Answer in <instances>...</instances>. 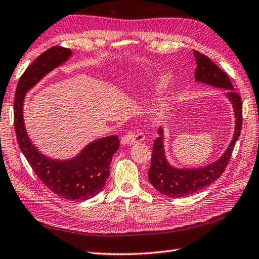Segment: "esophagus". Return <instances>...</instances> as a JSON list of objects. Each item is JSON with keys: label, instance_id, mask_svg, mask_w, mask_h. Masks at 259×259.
<instances>
[{"label": "esophagus", "instance_id": "obj_1", "mask_svg": "<svg viewBox=\"0 0 259 259\" xmlns=\"http://www.w3.org/2000/svg\"><path fill=\"white\" fill-rule=\"evenodd\" d=\"M145 140L143 133H127L124 135L120 140V143L123 145H134L135 143H141Z\"/></svg>", "mask_w": 259, "mask_h": 259}]
</instances>
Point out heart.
<instances>
[{"label": "heart", "mask_w": 259, "mask_h": 259, "mask_svg": "<svg viewBox=\"0 0 259 259\" xmlns=\"http://www.w3.org/2000/svg\"><path fill=\"white\" fill-rule=\"evenodd\" d=\"M170 81H171V76L167 75V73H163V75L157 76L152 80V83H151L152 91L154 93H161L164 91V89H166L168 85H170ZM166 108H167L166 105H163V106L156 109L155 116L157 119L164 117V115L166 113Z\"/></svg>", "instance_id": "1"}]
</instances>
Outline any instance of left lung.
<instances>
[{
  "instance_id": "left-lung-1",
  "label": "left lung",
  "mask_w": 259,
  "mask_h": 259,
  "mask_svg": "<svg viewBox=\"0 0 259 259\" xmlns=\"http://www.w3.org/2000/svg\"><path fill=\"white\" fill-rule=\"evenodd\" d=\"M196 61L194 79L198 83L211 86L213 88L225 89V97L233 106L235 115L234 135L229 145L218 160L204 166L199 167H177L167 161L164 149V128L160 127L153 145L151 166L149 170V181L160 193L171 198L187 197L199 192L209 187L223 174L228 164L231 153L237 140L240 135L242 125V105L238 94L234 92V87L227 73L211 61L207 56L193 50Z\"/></svg>"
}]
</instances>
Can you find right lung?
<instances>
[{"label": "right lung", "mask_w": 259, "mask_h": 259, "mask_svg": "<svg viewBox=\"0 0 259 259\" xmlns=\"http://www.w3.org/2000/svg\"><path fill=\"white\" fill-rule=\"evenodd\" d=\"M71 56L70 49L52 47L26 68L15 92L14 128L21 151L45 186L61 198L83 201L104 189L113 155L119 149L118 137L110 135L95 140L70 159H51L41 153L31 141L23 118L26 93L52 70L65 65Z\"/></svg>", "instance_id": "obj_1"}]
</instances>
